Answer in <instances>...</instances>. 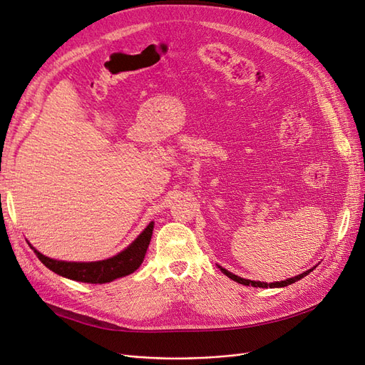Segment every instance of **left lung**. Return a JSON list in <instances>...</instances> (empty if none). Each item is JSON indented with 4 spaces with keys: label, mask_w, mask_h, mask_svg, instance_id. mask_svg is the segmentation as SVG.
I'll list each match as a JSON object with an SVG mask.
<instances>
[{
    "label": "left lung",
    "mask_w": 365,
    "mask_h": 365,
    "mask_svg": "<svg viewBox=\"0 0 365 365\" xmlns=\"http://www.w3.org/2000/svg\"><path fill=\"white\" fill-rule=\"evenodd\" d=\"M220 268V271H222L227 277H230L231 280H235V282H237V283H240V284H245V286H254V288H283V286H288V284H292V283H295L297 280H300V279H303L304 275H307L309 272H312L314 269H315V267L312 268V269H307L306 272H303V274H298V275H295V277H292V279H286V280H282V282H274V283H264V282H254V280H247V279H242V277H239V275H236V274H233V272H230V271H227L225 268H222V267H219Z\"/></svg>",
    "instance_id": "obj_1"
}]
</instances>
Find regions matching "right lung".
<instances>
[{
  "label": "right lung",
  "mask_w": 365,
  "mask_h": 365,
  "mask_svg": "<svg viewBox=\"0 0 365 365\" xmlns=\"http://www.w3.org/2000/svg\"><path fill=\"white\" fill-rule=\"evenodd\" d=\"M153 222H150L145 230L141 231L140 236L132 242V244L118 252L117 256L109 257L106 260L98 262H63V260H54L47 256H43L38 250L35 254L38 259L46 264L48 269L56 272L62 277H67L70 280L83 282V283H109L115 279L125 277L140 268V264L145 260L146 251L149 247V242L152 237Z\"/></svg>",
  "instance_id": "right-lung-1"
}]
</instances>
